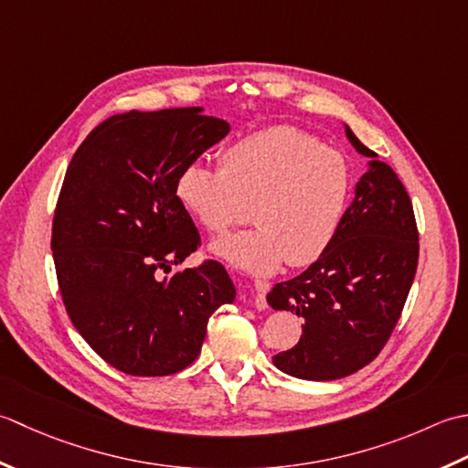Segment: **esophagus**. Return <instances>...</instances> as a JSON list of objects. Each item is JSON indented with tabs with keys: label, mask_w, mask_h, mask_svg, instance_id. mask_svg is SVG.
<instances>
[{
	"label": "esophagus",
	"mask_w": 468,
	"mask_h": 468,
	"mask_svg": "<svg viewBox=\"0 0 468 468\" xmlns=\"http://www.w3.org/2000/svg\"><path fill=\"white\" fill-rule=\"evenodd\" d=\"M254 307L259 311H264L269 304H266V292H269L271 284L266 281H254Z\"/></svg>",
	"instance_id": "obj_1"
}]
</instances>
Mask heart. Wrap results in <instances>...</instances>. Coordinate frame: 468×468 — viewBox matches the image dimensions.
I'll list each match as a JSON object with an SVG mask.
<instances>
[{"mask_svg": "<svg viewBox=\"0 0 468 468\" xmlns=\"http://www.w3.org/2000/svg\"><path fill=\"white\" fill-rule=\"evenodd\" d=\"M354 189L339 151L292 127L240 139L222 154V169L192 164L176 196L209 232H226L250 216L256 228L209 244L218 259L252 274H272L287 261L307 266L335 240Z\"/></svg>", "mask_w": 468, "mask_h": 468, "instance_id": "heart-1", "label": "heart"}]
</instances>
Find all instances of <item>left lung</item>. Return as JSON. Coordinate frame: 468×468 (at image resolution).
Instances as JSON below:
<instances>
[{"label": "left lung", "instance_id": "left-lung-1", "mask_svg": "<svg viewBox=\"0 0 468 468\" xmlns=\"http://www.w3.org/2000/svg\"><path fill=\"white\" fill-rule=\"evenodd\" d=\"M367 169L354 189L335 240L303 274L266 294L274 311L303 317L297 346L272 364L299 379L329 381L367 366L392 335L418 266L412 202L394 169L346 122Z\"/></svg>", "mask_w": 468, "mask_h": 468}]
</instances>
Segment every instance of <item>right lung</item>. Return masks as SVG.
<instances>
[{
  "label": "right lung",
  "mask_w": 468,
  "mask_h": 468,
  "mask_svg": "<svg viewBox=\"0 0 468 468\" xmlns=\"http://www.w3.org/2000/svg\"><path fill=\"white\" fill-rule=\"evenodd\" d=\"M228 133L199 107L112 114L66 169L52 228L60 294L82 339L122 374L187 367L207 319L236 299L220 262L174 271L199 244L176 181Z\"/></svg>",
  "instance_id": "right-lung-1"
}]
</instances>
